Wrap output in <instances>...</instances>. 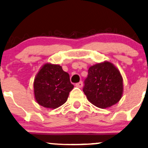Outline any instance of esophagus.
<instances>
[{
  "label": "esophagus",
  "mask_w": 148,
  "mask_h": 148,
  "mask_svg": "<svg viewBox=\"0 0 148 148\" xmlns=\"http://www.w3.org/2000/svg\"><path fill=\"white\" fill-rule=\"evenodd\" d=\"M76 87H78V88H82V87H83V82L82 81H80L79 83H77L76 84Z\"/></svg>",
  "instance_id": "1"
}]
</instances>
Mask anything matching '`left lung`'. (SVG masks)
I'll list each match as a JSON object with an SVG mask.
<instances>
[{
	"label": "left lung",
	"instance_id": "left-lung-1",
	"mask_svg": "<svg viewBox=\"0 0 148 148\" xmlns=\"http://www.w3.org/2000/svg\"><path fill=\"white\" fill-rule=\"evenodd\" d=\"M83 90L94 106L99 108H110L121 99L123 77L119 69L110 62L95 64L88 69Z\"/></svg>",
	"mask_w": 148,
	"mask_h": 148
}]
</instances>
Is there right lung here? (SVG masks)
Listing matches in <instances>:
<instances>
[{
	"label": "right lung",
	"instance_id": "obj_1",
	"mask_svg": "<svg viewBox=\"0 0 148 148\" xmlns=\"http://www.w3.org/2000/svg\"><path fill=\"white\" fill-rule=\"evenodd\" d=\"M73 88L68 73L56 64L42 65L34 81L36 101L40 106L49 109H56L63 105Z\"/></svg>",
	"mask_w": 148,
	"mask_h": 148
}]
</instances>
